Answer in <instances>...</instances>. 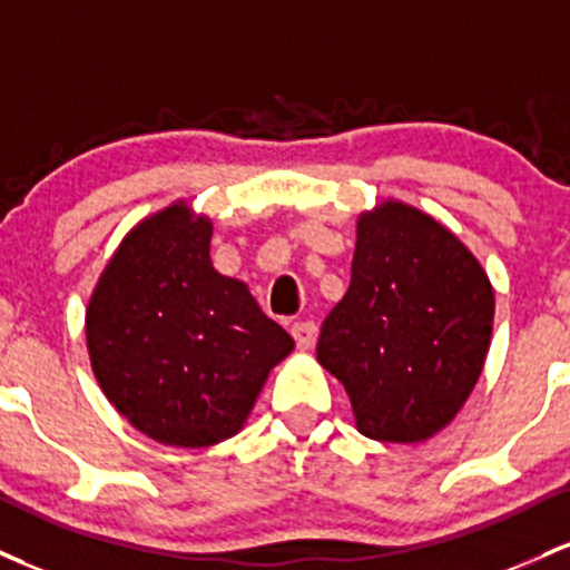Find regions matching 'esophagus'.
<instances>
[{
  "label": "esophagus",
  "instance_id": "esophagus-1",
  "mask_svg": "<svg viewBox=\"0 0 570 570\" xmlns=\"http://www.w3.org/2000/svg\"><path fill=\"white\" fill-rule=\"evenodd\" d=\"M291 334L296 338L298 350H309L317 338V325L309 323V320H304V323H293Z\"/></svg>",
  "mask_w": 570,
  "mask_h": 570
}]
</instances>
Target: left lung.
Returning a JSON list of instances; mask_svg holds the SVG:
<instances>
[{"label":"left lung","mask_w":570,"mask_h":570,"mask_svg":"<svg viewBox=\"0 0 570 570\" xmlns=\"http://www.w3.org/2000/svg\"><path fill=\"white\" fill-rule=\"evenodd\" d=\"M492 315L476 255L436 217L387 199L357 217L353 279L320 328L317 361L347 390L363 436L417 444L474 390Z\"/></svg>","instance_id":"8db88e82"}]
</instances>
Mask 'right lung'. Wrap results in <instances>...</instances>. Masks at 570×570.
I'll return each instance as SVG.
<instances>
[{"instance_id": "obj_1", "label": "right lung", "mask_w": 570, "mask_h": 570, "mask_svg": "<svg viewBox=\"0 0 570 570\" xmlns=\"http://www.w3.org/2000/svg\"><path fill=\"white\" fill-rule=\"evenodd\" d=\"M209 239L213 220L185 202L147 215L86 309L101 393L147 439L185 450L236 436L268 371L293 353L250 287L213 266Z\"/></svg>"}]
</instances>
